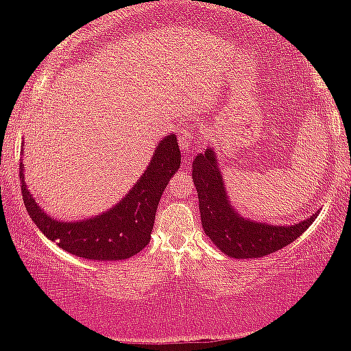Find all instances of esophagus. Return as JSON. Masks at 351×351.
I'll return each mask as SVG.
<instances>
[{"mask_svg": "<svg viewBox=\"0 0 351 351\" xmlns=\"http://www.w3.org/2000/svg\"><path fill=\"white\" fill-rule=\"evenodd\" d=\"M195 142H196V134H195V130H183L180 134V143L183 145L184 148H191L193 145H195Z\"/></svg>", "mask_w": 351, "mask_h": 351, "instance_id": "34e87169", "label": "esophagus"}]
</instances>
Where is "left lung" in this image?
<instances>
[{
	"label": "left lung",
	"instance_id": "8db88e82",
	"mask_svg": "<svg viewBox=\"0 0 351 351\" xmlns=\"http://www.w3.org/2000/svg\"><path fill=\"white\" fill-rule=\"evenodd\" d=\"M193 181L198 191L204 232L221 251L234 259H257L279 251L295 241L317 217L313 215L293 226H271L237 216L228 203L223 176L211 148L195 158Z\"/></svg>",
	"mask_w": 351,
	"mask_h": 351
}]
</instances>
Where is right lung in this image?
<instances>
[{
    "instance_id": "obj_1",
    "label": "right lung",
    "mask_w": 351,
    "mask_h": 351,
    "mask_svg": "<svg viewBox=\"0 0 351 351\" xmlns=\"http://www.w3.org/2000/svg\"><path fill=\"white\" fill-rule=\"evenodd\" d=\"M181 153L176 135H168L156 147L150 165L125 198L110 211L79 223L51 219L27 191L23 165L19 178L24 206L47 239L64 251L92 261H120L135 256L150 243L156 208L165 188L180 168Z\"/></svg>"
}]
</instances>
